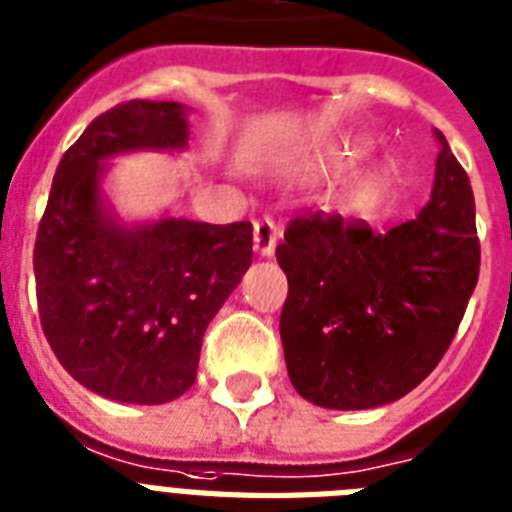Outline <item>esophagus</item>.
<instances>
[{"label": "esophagus", "instance_id": "1", "mask_svg": "<svg viewBox=\"0 0 512 512\" xmlns=\"http://www.w3.org/2000/svg\"><path fill=\"white\" fill-rule=\"evenodd\" d=\"M278 242V226L270 218L255 220V252L263 257H273Z\"/></svg>", "mask_w": 512, "mask_h": 512}]
</instances>
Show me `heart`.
<instances>
[{
  "instance_id": "1",
  "label": "heart",
  "mask_w": 512,
  "mask_h": 512,
  "mask_svg": "<svg viewBox=\"0 0 512 512\" xmlns=\"http://www.w3.org/2000/svg\"><path fill=\"white\" fill-rule=\"evenodd\" d=\"M360 149H363V147H360V144L355 141V144H350V149H347L344 155H355V152H360ZM389 181H392V170H389V168L371 170V173L365 176L363 186H360V197H363V199H378L386 191Z\"/></svg>"
}]
</instances>
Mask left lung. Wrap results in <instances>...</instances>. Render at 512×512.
Listing matches in <instances>:
<instances>
[{
	"instance_id": "8db88e82",
	"label": "left lung",
	"mask_w": 512,
	"mask_h": 512,
	"mask_svg": "<svg viewBox=\"0 0 512 512\" xmlns=\"http://www.w3.org/2000/svg\"><path fill=\"white\" fill-rule=\"evenodd\" d=\"M429 205L376 234L365 220H292L276 260L286 371L307 402L368 410L413 392L450 347L479 281L471 181L442 131Z\"/></svg>"
}]
</instances>
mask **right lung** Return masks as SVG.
<instances>
[{
	"label": "right lung",
	"mask_w": 512,
	"mask_h": 512,
	"mask_svg": "<svg viewBox=\"0 0 512 512\" xmlns=\"http://www.w3.org/2000/svg\"><path fill=\"white\" fill-rule=\"evenodd\" d=\"M189 107L134 99L91 120L62 155L39 223L41 328L62 368L99 397L162 405L194 384L207 326L252 265V223L120 220L102 181L128 152H181Z\"/></svg>",
	"instance_id": "add662e5"
}]
</instances>
